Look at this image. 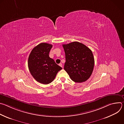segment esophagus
Returning <instances> with one entry per match:
<instances>
[{"label": "esophagus", "mask_w": 124, "mask_h": 124, "mask_svg": "<svg viewBox=\"0 0 124 124\" xmlns=\"http://www.w3.org/2000/svg\"><path fill=\"white\" fill-rule=\"evenodd\" d=\"M59 65L60 67H61L62 68H63V66H62V63H60V64H59Z\"/></svg>", "instance_id": "obj_1"}]
</instances>
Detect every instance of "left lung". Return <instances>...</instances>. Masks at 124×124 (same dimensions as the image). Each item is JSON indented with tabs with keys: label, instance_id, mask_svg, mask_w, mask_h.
<instances>
[{
	"label": "left lung",
	"instance_id": "left-lung-1",
	"mask_svg": "<svg viewBox=\"0 0 124 124\" xmlns=\"http://www.w3.org/2000/svg\"><path fill=\"white\" fill-rule=\"evenodd\" d=\"M63 47L66 58L64 69L70 79L78 83L89 79L95 63L91 50L78 42L63 45Z\"/></svg>",
	"mask_w": 124,
	"mask_h": 124
}]
</instances>
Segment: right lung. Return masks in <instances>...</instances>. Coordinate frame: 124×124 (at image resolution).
Returning <instances> with one entry per match:
<instances>
[{
    "label": "right lung",
    "instance_id": "add662e5",
    "mask_svg": "<svg viewBox=\"0 0 124 124\" xmlns=\"http://www.w3.org/2000/svg\"><path fill=\"white\" fill-rule=\"evenodd\" d=\"M52 47L51 44L41 43L33 48L28 57V66L31 75L44 84L51 83L62 69L49 56Z\"/></svg>",
    "mask_w": 124,
    "mask_h": 124
}]
</instances>
